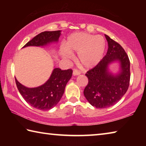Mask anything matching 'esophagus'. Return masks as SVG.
I'll return each mask as SVG.
<instances>
[{"instance_id":"obj_1","label":"esophagus","mask_w":146,"mask_h":146,"mask_svg":"<svg viewBox=\"0 0 146 146\" xmlns=\"http://www.w3.org/2000/svg\"><path fill=\"white\" fill-rule=\"evenodd\" d=\"M81 72L79 70H78L77 69H74L73 70V75H80Z\"/></svg>"}]
</instances>
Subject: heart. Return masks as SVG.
Returning a JSON list of instances; mask_svg holds the SVG:
<instances>
[{"instance_id": "obj_1", "label": "heart", "mask_w": 146, "mask_h": 146, "mask_svg": "<svg viewBox=\"0 0 146 146\" xmlns=\"http://www.w3.org/2000/svg\"><path fill=\"white\" fill-rule=\"evenodd\" d=\"M61 55L65 58L71 57L72 52L78 53V60L85 68H92L102 58L106 49V41L100 35L78 32L70 35L64 42Z\"/></svg>"}]
</instances>
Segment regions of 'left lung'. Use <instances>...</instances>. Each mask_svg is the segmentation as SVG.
Masks as SVG:
<instances>
[{
	"mask_svg": "<svg viewBox=\"0 0 146 146\" xmlns=\"http://www.w3.org/2000/svg\"><path fill=\"white\" fill-rule=\"evenodd\" d=\"M108 52L97 66L88 71V84L84 91L86 99L97 108H107L118 102L128 90L130 81V61L119 44L105 35ZM115 60L121 62V71L113 76L107 71L108 65Z\"/></svg>",
	"mask_w": 146,
	"mask_h": 146,
	"instance_id": "8db88e82",
	"label": "left lung"
}]
</instances>
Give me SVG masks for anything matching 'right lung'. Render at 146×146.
I'll return each mask as SVG.
<instances>
[{"label": "right lung", "instance_id": "1", "mask_svg": "<svg viewBox=\"0 0 146 146\" xmlns=\"http://www.w3.org/2000/svg\"><path fill=\"white\" fill-rule=\"evenodd\" d=\"M60 31H44L38 34L23 46H42L58 41ZM73 70H61L55 68L50 78L37 88H28L19 83L15 78L17 87L27 103L38 110L46 111L57 104L62 97L66 84L72 76Z\"/></svg>", "mask_w": 146, "mask_h": 146}]
</instances>
